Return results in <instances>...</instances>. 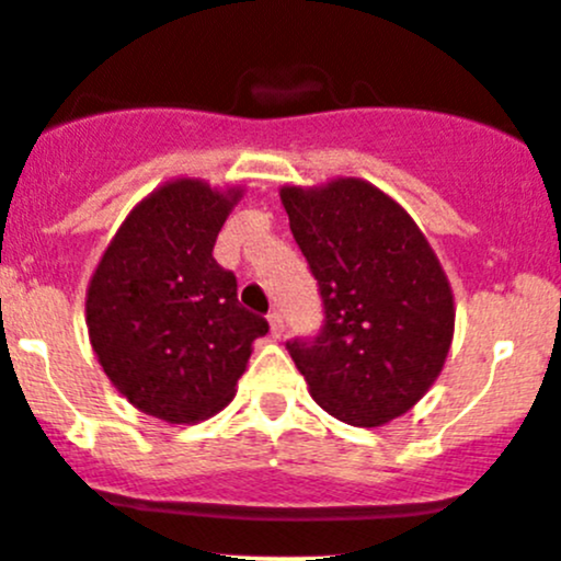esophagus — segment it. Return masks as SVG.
I'll return each instance as SVG.
<instances>
[{
    "mask_svg": "<svg viewBox=\"0 0 561 561\" xmlns=\"http://www.w3.org/2000/svg\"><path fill=\"white\" fill-rule=\"evenodd\" d=\"M267 321H270V329H273L275 337H280V332H283V316H280V310H270Z\"/></svg>",
    "mask_w": 561,
    "mask_h": 561,
    "instance_id": "34e87169",
    "label": "esophagus"
}]
</instances>
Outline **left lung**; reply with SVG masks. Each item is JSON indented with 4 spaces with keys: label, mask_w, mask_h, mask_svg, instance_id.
Wrapping results in <instances>:
<instances>
[{
    "label": "left lung",
    "mask_w": 561,
    "mask_h": 561,
    "mask_svg": "<svg viewBox=\"0 0 561 561\" xmlns=\"http://www.w3.org/2000/svg\"><path fill=\"white\" fill-rule=\"evenodd\" d=\"M299 251L319 280L323 327L286 348L310 397L351 426L408 413L446 365L454 294L421 229L359 178L283 186Z\"/></svg>",
    "instance_id": "8db88e82"
}]
</instances>
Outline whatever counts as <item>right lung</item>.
<instances>
[{
  "instance_id": "1",
  "label": "right lung",
  "mask_w": 561,
  "mask_h": 561,
  "mask_svg": "<svg viewBox=\"0 0 561 561\" xmlns=\"http://www.w3.org/2000/svg\"><path fill=\"white\" fill-rule=\"evenodd\" d=\"M242 188L178 178L126 216L89 294L91 348L137 410L196 424L234 397L251 343L270 323L238 302V278L213 259Z\"/></svg>"
}]
</instances>
